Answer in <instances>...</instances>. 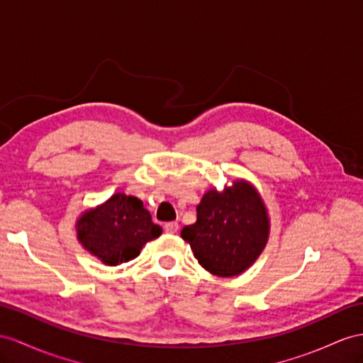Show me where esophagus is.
<instances>
[{
	"label": "esophagus",
	"mask_w": 363,
	"mask_h": 363,
	"mask_svg": "<svg viewBox=\"0 0 363 363\" xmlns=\"http://www.w3.org/2000/svg\"><path fill=\"white\" fill-rule=\"evenodd\" d=\"M178 230H179L178 222H167L164 225L165 233H178Z\"/></svg>",
	"instance_id": "esophagus-1"
}]
</instances>
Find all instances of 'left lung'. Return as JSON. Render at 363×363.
I'll return each mask as SVG.
<instances>
[{
	"label": "left lung",
	"instance_id": "1",
	"mask_svg": "<svg viewBox=\"0 0 363 363\" xmlns=\"http://www.w3.org/2000/svg\"><path fill=\"white\" fill-rule=\"evenodd\" d=\"M196 222L181 236L207 272L230 277L245 272L268 238V216L257 191L238 181L222 193L210 190L196 207Z\"/></svg>",
	"mask_w": 363,
	"mask_h": 363
}]
</instances>
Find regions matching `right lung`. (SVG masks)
Here are the masks:
<instances>
[{"instance_id":"right-lung-1","label":"right lung","mask_w":363,"mask_h":363,"mask_svg":"<svg viewBox=\"0 0 363 363\" xmlns=\"http://www.w3.org/2000/svg\"><path fill=\"white\" fill-rule=\"evenodd\" d=\"M161 231L143 202L124 193L113 194L98 208L84 213L78 222L82 245L107 265L132 261L143 245Z\"/></svg>"}]
</instances>
